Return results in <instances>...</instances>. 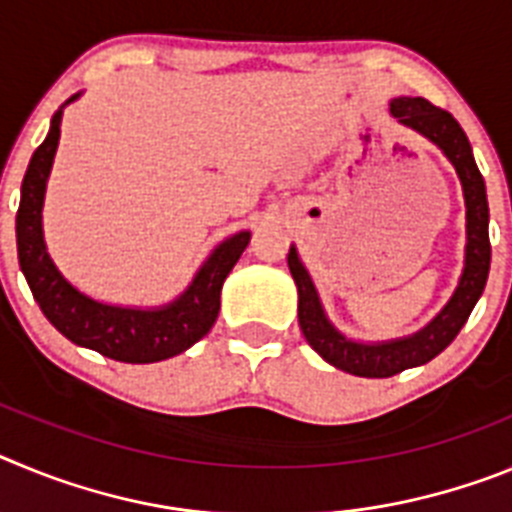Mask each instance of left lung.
Segmentation results:
<instances>
[{"label": "left lung", "mask_w": 512, "mask_h": 512, "mask_svg": "<svg viewBox=\"0 0 512 512\" xmlns=\"http://www.w3.org/2000/svg\"><path fill=\"white\" fill-rule=\"evenodd\" d=\"M390 115L400 125L428 138L438 151L449 158L464 192L467 207V246H464V269L454 295L441 307L436 318L420 330L390 341H354L330 323L328 312L320 302L318 289L310 271L302 264L297 246H289L287 264L297 284V318L310 343L328 364L356 377L384 379L413 366L428 364L456 338L469 312L485 292L490 274V207H487L485 179L479 174L467 133L459 122L441 107H433L423 97H397L390 102Z\"/></svg>", "instance_id": "8db88e82"}]
</instances>
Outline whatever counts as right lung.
<instances>
[{
  "instance_id": "1",
  "label": "right lung",
  "mask_w": 512,
  "mask_h": 512,
  "mask_svg": "<svg viewBox=\"0 0 512 512\" xmlns=\"http://www.w3.org/2000/svg\"><path fill=\"white\" fill-rule=\"evenodd\" d=\"M79 97L81 92L66 99V104L76 102ZM66 104H61L53 115L51 130L35 148L25 179H22L15 230L17 259H20L27 287L53 328L76 346L92 348L107 359L125 361V364H153V361L184 354L215 325L223 282L238 264L241 253L246 251L251 233L238 230L223 243H217L187 289L166 305H110L81 292L53 264L43 238L45 187H48V176H51L53 158L58 151Z\"/></svg>"
}]
</instances>
